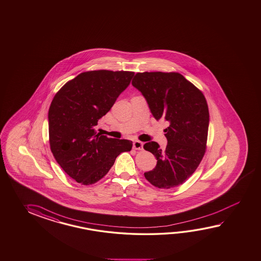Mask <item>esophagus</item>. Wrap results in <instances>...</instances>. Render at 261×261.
<instances>
[{
    "mask_svg": "<svg viewBox=\"0 0 261 261\" xmlns=\"http://www.w3.org/2000/svg\"><path fill=\"white\" fill-rule=\"evenodd\" d=\"M143 143L140 141H135L133 142V148L136 150H143Z\"/></svg>",
    "mask_w": 261,
    "mask_h": 261,
    "instance_id": "obj_1",
    "label": "esophagus"
}]
</instances>
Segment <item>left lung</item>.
Listing matches in <instances>:
<instances>
[{
    "label": "left lung",
    "instance_id": "left-lung-1",
    "mask_svg": "<svg viewBox=\"0 0 261 261\" xmlns=\"http://www.w3.org/2000/svg\"><path fill=\"white\" fill-rule=\"evenodd\" d=\"M156 120L169 122L164 129L165 150L155 142L143 148L153 153L158 163L144 173L150 184L170 189L184 184L199 166L206 148L210 112L203 92L178 72H143L133 80Z\"/></svg>",
    "mask_w": 261,
    "mask_h": 261
}]
</instances>
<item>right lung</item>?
<instances>
[{"label":"right lung","mask_w":261,"mask_h":261,"mask_svg":"<svg viewBox=\"0 0 261 261\" xmlns=\"http://www.w3.org/2000/svg\"><path fill=\"white\" fill-rule=\"evenodd\" d=\"M134 72H82L57 92L48 112L51 153L79 184H95L108 174L119 153L133 142L96 133L98 120L128 87Z\"/></svg>","instance_id":"1"}]
</instances>
